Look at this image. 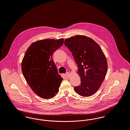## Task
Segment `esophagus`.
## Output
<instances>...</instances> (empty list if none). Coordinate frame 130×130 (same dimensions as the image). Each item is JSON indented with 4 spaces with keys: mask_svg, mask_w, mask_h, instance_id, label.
<instances>
[{
    "mask_svg": "<svg viewBox=\"0 0 130 130\" xmlns=\"http://www.w3.org/2000/svg\"><path fill=\"white\" fill-rule=\"evenodd\" d=\"M70 73L69 72H67V73H66V76L67 77H69L70 76Z\"/></svg>",
    "mask_w": 130,
    "mask_h": 130,
    "instance_id": "obj_1",
    "label": "esophagus"
}]
</instances>
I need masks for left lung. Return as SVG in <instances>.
Here are the masks:
<instances>
[{
    "instance_id": "1",
    "label": "left lung",
    "mask_w": 130,
    "mask_h": 130,
    "mask_svg": "<svg viewBox=\"0 0 130 130\" xmlns=\"http://www.w3.org/2000/svg\"><path fill=\"white\" fill-rule=\"evenodd\" d=\"M64 44L72 52L78 67L77 73L81 84L74 87L75 92L82 96H92L99 89L107 72L105 54L98 44L85 36L67 38Z\"/></svg>"
}]
</instances>
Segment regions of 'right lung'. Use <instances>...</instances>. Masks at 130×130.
Segmentation results:
<instances>
[{"mask_svg":"<svg viewBox=\"0 0 130 130\" xmlns=\"http://www.w3.org/2000/svg\"><path fill=\"white\" fill-rule=\"evenodd\" d=\"M64 43V39H46L33 42L27 50L21 63L23 76L31 89L45 99L58 93L63 80L58 74L52 55Z\"/></svg>","mask_w":130,"mask_h":130,"instance_id":"1","label":"right lung"}]
</instances>
